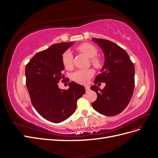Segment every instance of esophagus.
I'll return each mask as SVG.
<instances>
[{"label": "esophagus", "instance_id": "34e87169", "mask_svg": "<svg viewBox=\"0 0 158 158\" xmlns=\"http://www.w3.org/2000/svg\"><path fill=\"white\" fill-rule=\"evenodd\" d=\"M85 91H86V92H88L90 90V88L89 85H85Z\"/></svg>", "mask_w": 158, "mask_h": 158}]
</instances>
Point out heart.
Masks as SVG:
<instances>
[{
    "label": "heart",
    "mask_w": 158,
    "mask_h": 158,
    "mask_svg": "<svg viewBox=\"0 0 158 158\" xmlns=\"http://www.w3.org/2000/svg\"><path fill=\"white\" fill-rule=\"evenodd\" d=\"M77 49L82 52V53L88 56L90 59V62L94 67L99 69L102 66V61L96 55H98V50L94 45L89 43H84L80 45ZM62 62L64 67L70 69L73 66V56L70 51H66L62 56ZM94 75V71L92 69H80L75 71L72 74V78L76 82L85 84Z\"/></svg>",
    "instance_id": "heart-1"
}]
</instances>
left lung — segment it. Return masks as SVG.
<instances>
[{"label":"left lung","mask_w":158,"mask_h":158,"mask_svg":"<svg viewBox=\"0 0 158 158\" xmlns=\"http://www.w3.org/2000/svg\"><path fill=\"white\" fill-rule=\"evenodd\" d=\"M103 51L105 63L102 73L95 78L91 89L98 98L92 107L106 116H115L121 113L130 102L135 88V66L127 52L120 46L107 40L92 38ZM105 82L101 90L95 85Z\"/></svg>","instance_id":"8db88e82"}]
</instances>
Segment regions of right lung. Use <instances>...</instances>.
<instances>
[{
    "instance_id": "1",
    "label": "right lung",
    "mask_w": 158,
    "mask_h": 158,
    "mask_svg": "<svg viewBox=\"0 0 158 158\" xmlns=\"http://www.w3.org/2000/svg\"><path fill=\"white\" fill-rule=\"evenodd\" d=\"M73 44L52 45L36 53L26 66V86L33 106L42 117L54 123L70 117L76 111L78 99L85 92L83 85L74 82L69 83L67 90L58 85L64 77L62 56Z\"/></svg>"
}]
</instances>
